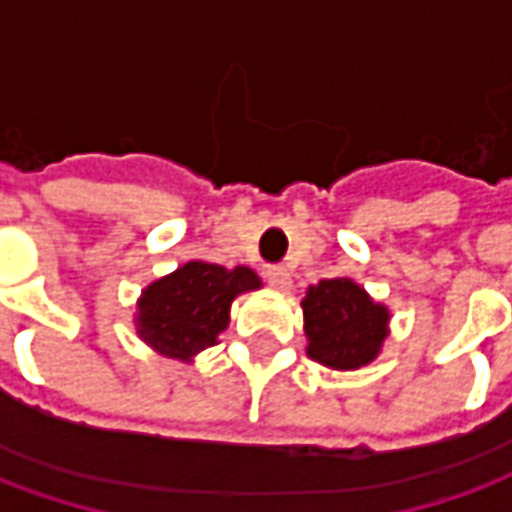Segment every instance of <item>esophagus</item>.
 Instances as JSON below:
<instances>
[{
	"mask_svg": "<svg viewBox=\"0 0 512 512\" xmlns=\"http://www.w3.org/2000/svg\"><path fill=\"white\" fill-rule=\"evenodd\" d=\"M266 279L271 288L277 290H288L290 288V271L285 266H268L266 268Z\"/></svg>",
	"mask_w": 512,
	"mask_h": 512,
	"instance_id": "1",
	"label": "esophagus"
}]
</instances>
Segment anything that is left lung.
Returning a JSON list of instances; mask_svg holds the SVG:
<instances>
[{
  "label": "left lung",
  "mask_w": 512,
  "mask_h": 512,
  "mask_svg": "<svg viewBox=\"0 0 512 512\" xmlns=\"http://www.w3.org/2000/svg\"><path fill=\"white\" fill-rule=\"evenodd\" d=\"M304 334L307 354L334 370H356L373 362L386 337L389 312L351 279H321L307 290Z\"/></svg>",
  "instance_id": "8db88e82"
}]
</instances>
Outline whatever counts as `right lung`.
I'll use <instances>...</instances> for the list:
<instances>
[{
    "label": "right lung",
    "instance_id": "1",
    "mask_svg": "<svg viewBox=\"0 0 512 512\" xmlns=\"http://www.w3.org/2000/svg\"><path fill=\"white\" fill-rule=\"evenodd\" d=\"M255 288L260 279L252 268L227 271L216 263L191 260L142 293L136 332L158 354L189 359L211 348L227 329L235 296Z\"/></svg>",
    "mask_w": 512,
    "mask_h": 512
}]
</instances>
